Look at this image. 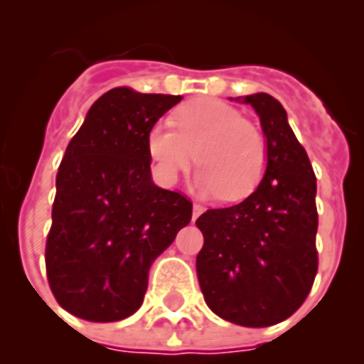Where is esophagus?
I'll return each instance as SVG.
<instances>
[{
  "label": "esophagus",
  "mask_w": 364,
  "mask_h": 364,
  "mask_svg": "<svg viewBox=\"0 0 364 364\" xmlns=\"http://www.w3.org/2000/svg\"><path fill=\"white\" fill-rule=\"evenodd\" d=\"M204 212V206H200V204H193V220H197L198 219V215H200V213Z\"/></svg>",
  "instance_id": "34e87169"
}]
</instances>
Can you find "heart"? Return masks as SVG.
Returning <instances> with one entry per match:
<instances>
[{
    "label": "heart",
    "instance_id": "b5f03b06",
    "mask_svg": "<svg viewBox=\"0 0 364 364\" xmlns=\"http://www.w3.org/2000/svg\"><path fill=\"white\" fill-rule=\"evenodd\" d=\"M173 125L160 121L147 132L149 156L164 186L175 184L195 160V151L200 166L195 188L200 193L241 200L262 182L265 138L237 108L219 99H198L173 114Z\"/></svg>",
    "mask_w": 364,
    "mask_h": 364
}]
</instances>
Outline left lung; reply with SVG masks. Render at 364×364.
I'll return each mask as SVG.
<instances>
[{
  "label": "left lung",
  "mask_w": 364,
  "mask_h": 364,
  "mask_svg": "<svg viewBox=\"0 0 364 364\" xmlns=\"http://www.w3.org/2000/svg\"><path fill=\"white\" fill-rule=\"evenodd\" d=\"M235 101L259 116L265 175L243 203L198 217L204 247L197 276L215 315L237 326L267 328L293 315L315 282L316 178L278 99L262 92Z\"/></svg>",
  "instance_id": "left-lung-1"
}]
</instances>
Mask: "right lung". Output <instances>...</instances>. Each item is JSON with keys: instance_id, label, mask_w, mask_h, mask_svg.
Here are the masks:
<instances>
[{"instance_id": "obj_1", "label": "right lung", "mask_w": 364, "mask_h": 364, "mask_svg": "<svg viewBox=\"0 0 364 364\" xmlns=\"http://www.w3.org/2000/svg\"><path fill=\"white\" fill-rule=\"evenodd\" d=\"M180 95L127 86L102 93L66 147L57 173L46 271L68 313L123 321L147 291L149 269L191 220L184 195L151 176L147 132Z\"/></svg>"}]
</instances>
